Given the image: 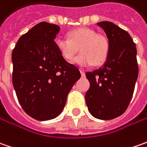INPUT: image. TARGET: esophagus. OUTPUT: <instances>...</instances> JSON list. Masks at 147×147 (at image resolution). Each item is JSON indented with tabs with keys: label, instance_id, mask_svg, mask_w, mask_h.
Segmentation results:
<instances>
[{
	"label": "esophagus",
	"instance_id": "1",
	"mask_svg": "<svg viewBox=\"0 0 147 147\" xmlns=\"http://www.w3.org/2000/svg\"><path fill=\"white\" fill-rule=\"evenodd\" d=\"M80 73H81V76L85 77V72H84V71L81 70V69H80Z\"/></svg>",
	"mask_w": 147,
	"mask_h": 147
}]
</instances>
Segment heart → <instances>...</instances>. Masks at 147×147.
<instances>
[{"label":"heart","mask_w":147,"mask_h":147,"mask_svg":"<svg viewBox=\"0 0 147 147\" xmlns=\"http://www.w3.org/2000/svg\"><path fill=\"white\" fill-rule=\"evenodd\" d=\"M55 45L62 58L67 61L74 59L79 48L81 54L74 62L82 67L103 64L110 53V42L107 37L88 28L72 30L69 32L68 38L57 37Z\"/></svg>","instance_id":"heart-1"}]
</instances>
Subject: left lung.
<instances>
[{
    "instance_id": "1",
    "label": "left lung",
    "mask_w": 147,
    "mask_h": 147,
    "mask_svg": "<svg viewBox=\"0 0 147 147\" xmlns=\"http://www.w3.org/2000/svg\"><path fill=\"white\" fill-rule=\"evenodd\" d=\"M110 42V53L99 69L86 73L90 88L85 99L92 115L110 120L123 115L133 97L138 76L137 48L127 31L115 24L97 23Z\"/></svg>"
}]
</instances>
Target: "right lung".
I'll return each mask as SVG.
<instances>
[{
  "label": "right lung",
  "instance_id": "add662e5",
  "mask_svg": "<svg viewBox=\"0 0 147 147\" xmlns=\"http://www.w3.org/2000/svg\"><path fill=\"white\" fill-rule=\"evenodd\" d=\"M59 27L42 22L21 36L12 52V82L23 110L37 120L55 118L80 78L79 69L59 55Z\"/></svg>",
  "mask_w": 147,
  "mask_h": 147
}]
</instances>
